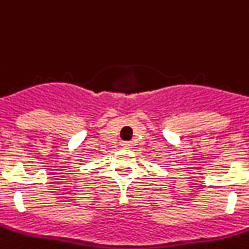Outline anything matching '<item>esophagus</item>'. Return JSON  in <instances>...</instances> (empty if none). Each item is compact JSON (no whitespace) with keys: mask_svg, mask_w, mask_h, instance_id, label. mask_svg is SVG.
Wrapping results in <instances>:
<instances>
[{"mask_svg":"<svg viewBox=\"0 0 249 249\" xmlns=\"http://www.w3.org/2000/svg\"><path fill=\"white\" fill-rule=\"evenodd\" d=\"M122 146L124 149H132V142H129V141H123Z\"/></svg>","mask_w":249,"mask_h":249,"instance_id":"1","label":"esophagus"}]
</instances>
